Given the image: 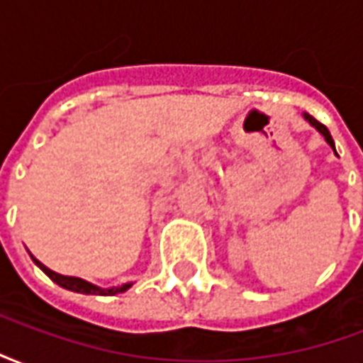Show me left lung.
<instances>
[{"label":"left lung","mask_w":363,"mask_h":363,"mask_svg":"<svg viewBox=\"0 0 363 363\" xmlns=\"http://www.w3.org/2000/svg\"><path fill=\"white\" fill-rule=\"evenodd\" d=\"M303 118L307 120V122H309V124H311L313 128H317V130H319L320 134H323V138L327 140L328 145H330V147L335 150V142H333V135H330V132H328V130H327V126H325V124H320L319 120H315V118H313V116H311V114H307V112H305V114H303ZM335 153H336V150H335Z\"/></svg>","instance_id":"obj_1"}]
</instances>
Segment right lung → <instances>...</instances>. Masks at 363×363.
<instances>
[{
  "label": "right lung",
  "mask_w": 363,
  "mask_h": 363,
  "mask_svg": "<svg viewBox=\"0 0 363 363\" xmlns=\"http://www.w3.org/2000/svg\"><path fill=\"white\" fill-rule=\"evenodd\" d=\"M30 259L35 260V264L40 270H43L52 281H56L58 286L62 288L69 289V291H77V294H87V296H116V294H124L126 289L132 288V281H128V284H122V286H116V288H99L95 284H91L87 280H82V278H75V276H64V274H58L50 270L48 267H44L40 260H36L33 255H30Z\"/></svg>",
  "instance_id": "1"
}]
</instances>
